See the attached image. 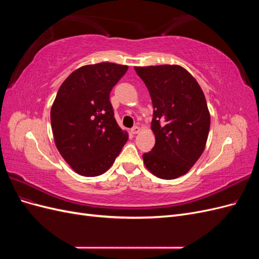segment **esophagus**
Instances as JSON below:
<instances>
[{
	"label": "esophagus",
	"instance_id": "1",
	"mask_svg": "<svg viewBox=\"0 0 259 259\" xmlns=\"http://www.w3.org/2000/svg\"><path fill=\"white\" fill-rule=\"evenodd\" d=\"M131 132H132V134L136 135V134H138V133L140 132V128L138 126H134V127L131 128Z\"/></svg>",
	"mask_w": 259,
	"mask_h": 259
}]
</instances>
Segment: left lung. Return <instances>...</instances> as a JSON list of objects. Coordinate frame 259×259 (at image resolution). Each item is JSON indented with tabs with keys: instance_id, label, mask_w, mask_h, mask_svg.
I'll list each match as a JSON object with an SVG mask.
<instances>
[{
	"instance_id": "8db88e82",
	"label": "left lung",
	"mask_w": 259,
	"mask_h": 259,
	"mask_svg": "<svg viewBox=\"0 0 259 259\" xmlns=\"http://www.w3.org/2000/svg\"><path fill=\"white\" fill-rule=\"evenodd\" d=\"M135 71L146 84L153 106L155 145L144 153L145 165L162 179L183 176L206 145L210 116L204 94L180 66L135 67Z\"/></svg>"
}]
</instances>
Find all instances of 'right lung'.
I'll return each instance as SVG.
<instances>
[{"label":"right lung","instance_id":"1","mask_svg":"<svg viewBox=\"0 0 259 259\" xmlns=\"http://www.w3.org/2000/svg\"><path fill=\"white\" fill-rule=\"evenodd\" d=\"M127 69L112 62L84 66L58 90L51 110L53 135L61 156L77 174L105 173L127 142L110 103L111 90Z\"/></svg>","mask_w":259,"mask_h":259}]
</instances>
